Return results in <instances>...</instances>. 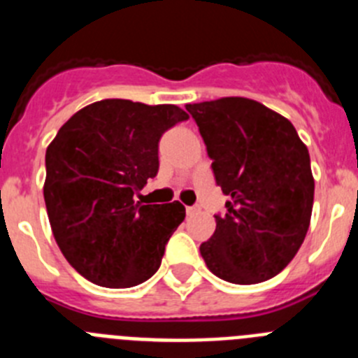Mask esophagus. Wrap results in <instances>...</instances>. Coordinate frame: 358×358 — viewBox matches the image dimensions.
I'll list each match as a JSON object with an SVG mask.
<instances>
[{
    "instance_id": "34e87169",
    "label": "esophagus",
    "mask_w": 358,
    "mask_h": 358,
    "mask_svg": "<svg viewBox=\"0 0 358 358\" xmlns=\"http://www.w3.org/2000/svg\"><path fill=\"white\" fill-rule=\"evenodd\" d=\"M199 211H201V206H188V208H186V213H188V215H195V213H199Z\"/></svg>"
}]
</instances>
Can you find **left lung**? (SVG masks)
<instances>
[{"instance_id": "left-lung-1", "label": "left lung", "mask_w": 358, "mask_h": 358, "mask_svg": "<svg viewBox=\"0 0 358 358\" xmlns=\"http://www.w3.org/2000/svg\"><path fill=\"white\" fill-rule=\"evenodd\" d=\"M215 181L229 197L215 215L217 229L201 243L208 268L220 280L252 285L292 262L310 226L314 177L308 148L292 123L260 102L227 96L188 103Z\"/></svg>"}]
</instances>
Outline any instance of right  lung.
<instances>
[{
    "label": "right lung",
    "mask_w": 358,
    "mask_h": 358,
    "mask_svg": "<svg viewBox=\"0 0 358 358\" xmlns=\"http://www.w3.org/2000/svg\"><path fill=\"white\" fill-rule=\"evenodd\" d=\"M185 120L177 106L107 98L75 113L46 148L50 226L69 265L91 283L127 289L159 268L185 206L136 197L157 176L161 136Z\"/></svg>",
    "instance_id": "1"
}]
</instances>
